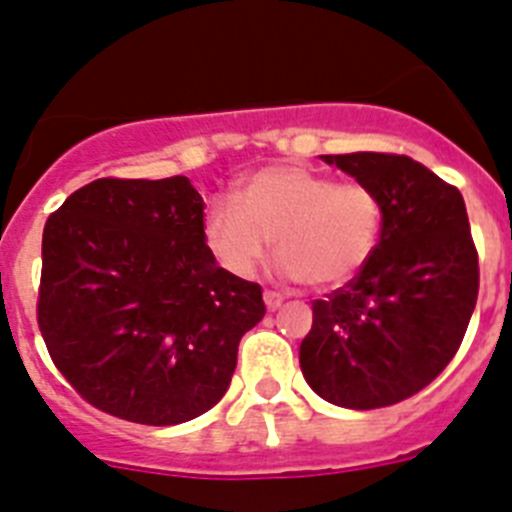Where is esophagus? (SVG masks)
<instances>
[{"instance_id": "esophagus-1", "label": "esophagus", "mask_w": 512, "mask_h": 512, "mask_svg": "<svg viewBox=\"0 0 512 512\" xmlns=\"http://www.w3.org/2000/svg\"><path fill=\"white\" fill-rule=\"evenodd\" d=\"M264 302H266V310H279V307H282V302H284V297L279 295V292H274V289H266L264 292Z\"/></svg>"}]
</instances>
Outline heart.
I'll return each instance as SVG.
<instances>
[{"instance_id": "b5f03b06", "label": "heart", "mask_w": 512, "mask_h": 512, "mask_svg": "<svg viewBox=\"0 0 512 512\" xmlns=\"http://www.w3.org/2000/svg\"><path fill=\"white\" fill-rule=\"evenodd\" d=\"M382 220V200L369 184L274 164L246 176L235 202H212L205 241L225 269L253 277L271 238L284 277L338 287L369 264Z\"/></svg>"}]
</instances>
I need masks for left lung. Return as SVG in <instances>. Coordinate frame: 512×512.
Masks as SVG:
<instances>
[{
    "label": "left lung",
    "mask_w": 512,
    "mask_h": 512,
    "mask_svg": "<svg viewBox=\"0 0 512 512\" xmlns=\"http://www.w3.org/2000/svg\"><path fill=\"white\" fill-rule=\"evenodd\" d=\"M323 158L379 194L384 220L369 264L312 302L302 374L333 405L387 408L428 387L467 333L479 292L467 207L459 189L408 156Z\"/></svg>",
    "instance_id": "1"
}]
</instances>
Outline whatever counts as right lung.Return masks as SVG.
I'll use <instances>...</instances> for the list:
<instances>
[{"instance_id": "add662e5", "label": "right lung", "mask_w": 512, "mask_h": 512, "mask_svg": "<svg viewBox=\"0 0 512 512\" xmlns=\"http://www.w3.org/2000/svg\"><path fill=\"white\" fill-rule=\"evenodd\" d=\"M264 312L259 284L215 264L187 176L97 179L45 223L38 328L102 413L143 425L207 413Z\"/></svg>"}]
</instances>
